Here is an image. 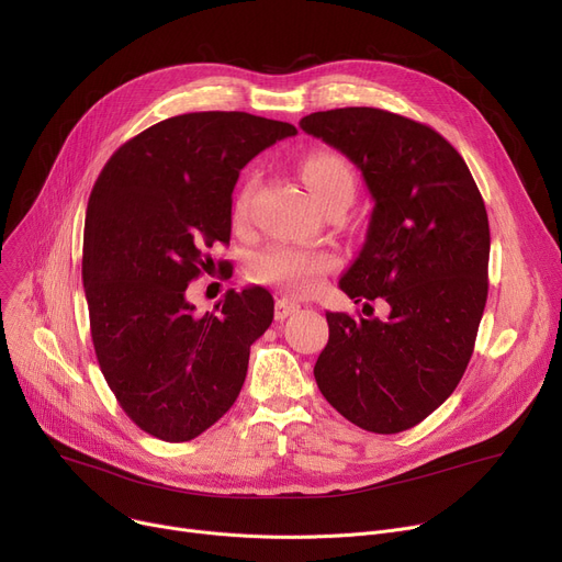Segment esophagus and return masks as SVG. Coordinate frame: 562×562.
I'll return each mask as SVG.
<instances>
[{
  "instance_id": "1",
  "label": "esophagus",
  "mask_w": 562,
  "mask_h": 562,
  "mask_svg": "<svg viewBox=\"0 0 562 562\" xmlns=\"http://www.w3.org/2000/svg\"><path fill=\"white\" fill-rule=\"evenodd\" d=\"M299 310H301V305H299L296 301H291V299H278V303H276V321H284L286 316L296 314Z\"/></svg>"
}]
</instances>
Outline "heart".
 <instances>
[{
    "instance_id": "obj_1",
    "label": "heart",
    "mask_w": 562,
    "mask_h": 562,
    "mask_svg": "<svg viewBox=\"0 0 562 562\" xmlns=\"http://www.w3.org/2000/svg\"><path fill=\"white\" fill-rule=\"evenodd\" d=\"M301 175L305 184L310 187L312 195L318 200L321 206H326L339 195L352 198V172L348 164L335 155L318 150L303 159ZM255 182H248L234 204L236 221H244L250 206ZM335 269V259L323 252L289 248V246H273L269 250H261L250 261V276L257 282L278 284L289 293L296 296H307L316 291L330 271Z\"/></svg>"
}]
</instances>
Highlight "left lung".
Here are the masks:
<instances>
[{
  "mask_svg": "<svg viewBox=\"0 0 562 562\" xmlns=\"http://www.w3.org/2000/svg\"><path fill=\"white\" fill-rule=\"evenodd\" d=\"M303 132L356 164L373 198L367 241L339 280L344 293L385 319L328 312L330 339L314 378L356 426L392 435L445 403L474 352L487 301L490 223L456 147L405 115L346 106L316 111Z\"/></svg>",
  "mask_w": 562,
  "mask_h": 562,
  "instance_id": "left-lung-1",
  "label": "left lung"
}]
</instances>
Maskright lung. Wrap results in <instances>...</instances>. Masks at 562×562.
<instances>
[{
    "label": "right lung",
    "instance_id": "obj_1",
    "mask_svg": "<svg viewBox=\"0 0 562 562\" xmlns=\"http://www.w3.org/2000/svg\"><path fill=\"white\" fill-rule=\"evenodd\" d=\"M296 127L244 111L168 117L123 143L88 198L81 278L106 385L147 435L189 441L239 396L273 321L261 286L195 314L187 289L229 244L239 170ZM221 263L227 261H218Z\"/></svg>",
    "mask_w": 562,
    "mask_h": 562
}]
</instances>
